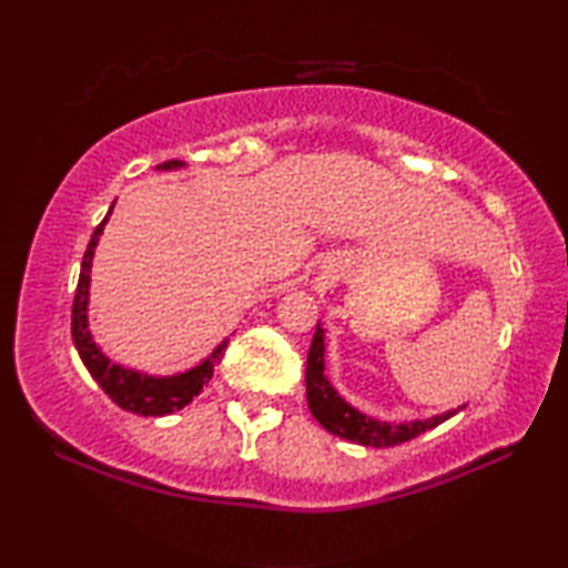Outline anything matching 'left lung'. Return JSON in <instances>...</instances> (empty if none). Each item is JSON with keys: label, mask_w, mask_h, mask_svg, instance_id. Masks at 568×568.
<instances>
[{"label": "left lung", "mask_w": 568, "mask_h": 568, "mask_svg": "<svg viewBox=\"0 0 568 568\" xmlns=\"http://www.w3.org/2000/svg\"><path fill=\"white\" fill-rule=\"evenodd\" d=\"M325 345H323V328L318 325L313 335L311 351H307V368H305V396H307V408L321 423L323 428H328L331 434L348 438L353 444L361 446H373V448H386V446H398L406 444V440L426 434L428 428H436L438 423L454 416V410L444 413V416L428 418V420H413V423H381L376 418L363 416L361 410L348 406L333 386L325 378V361H323Z\"/></svg>", "instance_id": "left-lung-1"}]
</instances>
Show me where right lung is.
Instances as JSON below:
<instances>
[{
	"mask_svg": "<svg viewBox=\"0 0 568 568\" xmlns=\"http://www.w3.org/2000/svg\"><path fill=\"white\" fill-rule=\"evenodd\" d=\"M180 165L182 162L170 160V162H162L158 168L170 170ZM110 213L104 215V220L98 227H94L90 245L84 250L80 281H77L74 303H72V341L82 363L88 365V371L92 373V378L100 383V388L108 393V396L118 403L122 410L138 413V416H165V413L185 408L187 403L203 390L205 383L213 378L215 363L223 361L227 341L220 343L217 348L210 353V358L200 363L197 368L180 373V376H170V378L142 376V373L120 368V365H114L104 358L98 345L92 343L90 331H88V287H90V265H92L94 245H98V237L102 233L104 223H108Z\"/></svg>",
	"mask_w": 568,
	"mask_h": 568,
	"instance_id": "add662e5",
	"label": "right lung"
}]
</instances>
